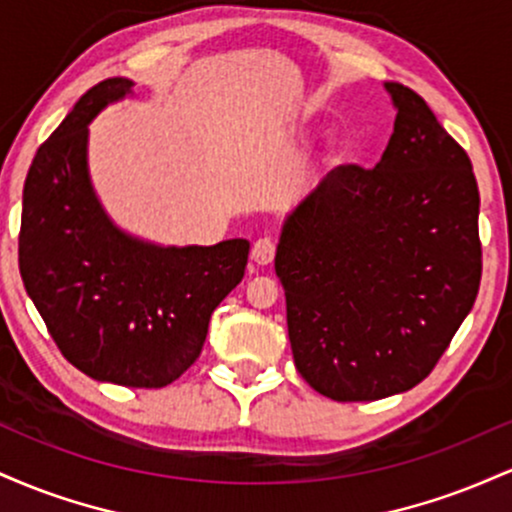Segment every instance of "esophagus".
<instances>
[{"instance_id":"34e87169","label":"esophagus","mask_w":512,"mask_h":512,"mask_svg":"<svg viewBox=\"0 0 512 512\" xmlns=\"http://www.w3.org/2000/svg\"><path fill=\"white\" fill-rule=\"evenodd\" d=\"M274 255H276V245L272 238H260L255 240V245H252V252L250 257L255 260L257 264H272L274 262Z\"/></svg>"}]
</instances>
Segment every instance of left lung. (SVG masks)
<instances>
[{
  "label": "left lung",
  "mask_w": 512,
  "mask_h": 512,
  "mask_svg": "<svg viewBox=\"0 0 512 512\" xmlns=\"http://www.w3.org/2000/svg\"><path fill=\"white\" fill-rule=\"evenodd\" d=\"M395 132L375 168L339 166L286 216L274 269L293 361L337 402L407 392L479 293V187L424 98L387 81Z\"/></svg>",
  "instance_id": "1"
}]
</instances>
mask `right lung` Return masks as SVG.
<instances>
[{
  "mask_svg": "<svg viewBox=\"0 0 512 512\" xmlns=\"http://www.w3.org/2000/svg\"><path fill=\"white\" fill-rule=\"evenodd\" d=\"M132 86L115 76L88 88L38 149L23 185L19 269L72 366L101 383L166 387L202 354L250 243L161 248L110 221L88 175V125Z\"/></svg>",
  "mask_w": 512,
  "mask_h": 512,
  "instance_id": "add662e5",
  "label": "right lung"
}]
</instances>
